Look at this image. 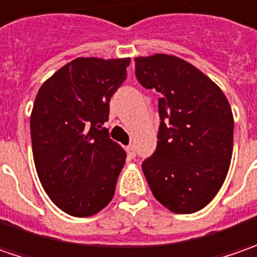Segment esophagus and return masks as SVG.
<instances>
[{"mask_svg":"<svg viewBox=\"0 0 257 257\" xmlns=\"http://www.w3.org/2000/svg\"><path fill=\"white\" fill-rule=\"evenodd\" d=\"M127 153L130 157H134L136 156V147H134V144H130L128 147H127Z\"/></svg>","mask_w":257,"mask_h":257,"instance_id":"34e87169","label":"esophagus"}]
</instances>
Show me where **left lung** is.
<instances>
[{
    "instance_id": "1",
    "label": "left lung",
    "mask_w": 257,
    "mask_h": 257,
    "mask_svg": "<svg viewBox=\"0 0 257 257\" xmlns=\"http://www.w3.org/2000/svg\"><path fill=\"white\" fill-rule=\"evenodd\" d=\"M136 77L160 94L157 147L142 164L153 196L169 210L203 209L222 187L233 152V114L223 91L174 55L139 57Z\"/></svg>"
}]
</instances>
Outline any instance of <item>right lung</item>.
<instances>
[{"mask_svg": "<svg viewBox=\"0 0 257 257\" xmlns=\"http://www.w3.org/2000/svg\"><path fill=\"white\" fill-rule=\"evenodd\" d=\"M128 64L130 58H75L35 97L30 120L35 169L45 193L67 214L93 216L113 199L125 152L103 124Z\"/></svg>", "mask_w": 257, "mask_h": 257, "instance_id": "right-lung-1", "label": "right lung"}]
</instances>
